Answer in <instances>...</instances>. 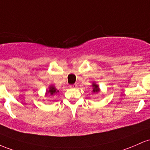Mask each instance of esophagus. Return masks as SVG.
<instances>
[{
	"mask_svg": "<svg viewBox=\"0 0 150 150\" xmlns=\"http://www.w3.org/2000/svg\"><path fill=\"white\" fill-rule=\"evenodd\" d=\"M77 85L76 83L72 84V85H70V88H76Z\"/></svg>",
	"mask_w": 150,
	"mask_h": 150,
	"instance_id": "obj_1",
	"label": "esophagus"
}]
</instances>
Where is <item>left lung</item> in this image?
<instances>
[{"label":"left lung","instance_id":"obj_1","mask_svg":"<svg viewBox=\"0 0 150 150\" xmlns=\"http://www.w3.org/2000/svg\"><path fill=\"white\" fill-rule=\"evenodd\" d=\"M92 87H93V93H98L100 91V88H99V86L97 85L96 83L93 82L92 83Z\"/></svg>","mask_w":150,"mask_h":150}]
</instances>
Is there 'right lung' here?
<instances>
[{"mask_svg":"<svg viewBox=\"0 0 150 150\" xmlns=\"http://www.w3.org/2000/svg\"><path fill=\"white\" fill-rule=\"evenodd\" d=\"M57 92H59L58 90H57V88H55L54 86H50V87H49V90L47 91L46 92V94L47 95V94H49V95H54V94L57 93Z\"/></svg>","mask_w":150,"mask_h":150,"instance_id":"1","label":"right lung"}]
</instances>
